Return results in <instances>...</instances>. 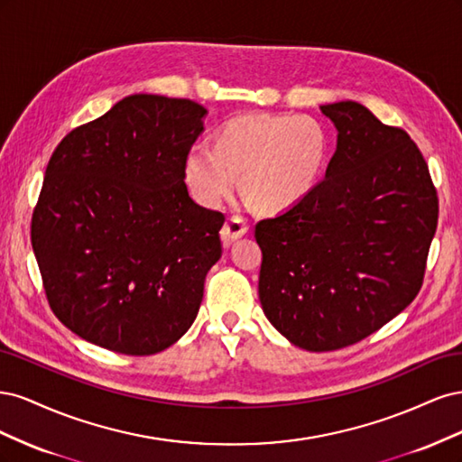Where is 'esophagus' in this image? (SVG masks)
Masks as SVG:
<instances>
[{
	"label": "esophagus",
	"mask_w": 462,
	"mask_h": 462,
	"mask_svg": "<svg viewBox=\"0 0 462 462\" xmlns=\"http://www.w3.org/2000/svg\"><path fill=\"white\" fill-rule=\"evenodd\" d=\"M248 233V223L246 219H243L241 216H231L226 226H223L221 229V241H223V246H231L236 239H241L243 235Z\"/></svg>",
	"instance_id": "1"
}]
</instances>
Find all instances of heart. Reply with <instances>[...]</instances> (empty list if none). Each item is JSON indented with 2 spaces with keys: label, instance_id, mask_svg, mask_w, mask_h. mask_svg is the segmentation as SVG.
Wrapping results in <instances>:
<instances>
[{
  "label": "heart",
  "instance_id": "1",
  "mask_svg": "<svg viewBox=\"0 0 462 462\" xmlns=\"http://www.w3.org/2000/svg\"><path fill=\"white\" fill-rule=\"evenodd\" d=\"M329 136L318 119L292 114H245L221 129L216 143H197L185 162L187 183L200 204L216 206L243 183L270 209L300 200L319 179Z\"/></svg>",
  "mask_w": 462,
  "mask_h": 462
}]
</instances>
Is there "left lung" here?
Masks as SVG:
<instances>
[{"label": "left lung", "mask_w": 462, "mask_h": 462, "mask_svg": "<svg viewBox=\"0 0 462 462\" xmlns=\"http://www.w3.org/2000/svg\"><path fill=\"white\" fill-rule=\"evenodd\" d=\"M337 129L326 177L258 221V295L272 326L312 353L355 345L414 300L438 192L412 138L358 102L319 106Z\"/></svg>", "instance_id": "1"}]
</instances>
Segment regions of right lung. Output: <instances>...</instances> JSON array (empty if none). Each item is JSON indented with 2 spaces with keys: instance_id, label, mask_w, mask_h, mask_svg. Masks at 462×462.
Segmentation results:
<instances>
[{
  "instance_id": "1",
  "label": "right lung",
  "mask_w": 462,
  "mask_h": 462,
  "mask_svg": "<svg viewBox=\"0 0 462 462\" xmlns=\"http://www.w3.org/2000/svg\"><path fill=\"white\" fill-rule=\"evenodd\" d=\"M206 114L185 97L133 94L53 150L31 239L53 314L85 341L156 355L197 318L226 221L185 185Z\"/></svg>"
}]
</instances>
